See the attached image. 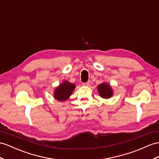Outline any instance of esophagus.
Returning a JSON list of instances; mask_svg holds the SVG:
<instances>
[{
  "instance_id": "34e87169",
  "label": "esophagus",
  "mask_w": 159,
  "mask_h": 159,
  "mask_svg": "<svg viewBox=\"0 0 159 159\" xmlns=\"http://www.w3.org/2000/svg\"><path fill=\"white\" fill-rule=\"evenodd\" d=\"M83 85H84V86H89V85H90V82L88 81V82H87V83H83Z\"/></svg>"
}]
</instances>
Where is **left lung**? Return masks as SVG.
<instances>
[{"mask_svg": "<svg viewBox=\"0 0 159 159\" xmlns=\"http://www.w3.org/2000/svg\"><path fill=\"white\" fill-rule=\"evenodd\" d=\"M99 94L104 99H109L113 96V91L110 85L106 83H103L97 86Z\"/></svg>", "mask_w": 159, "mask_h": 159, "instance_id": "1", "label": "left lung"}]
</instances>
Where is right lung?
Segmentation results:
<instances>
[{
  "instance_id": "obj_1",
  "label": "right lung",
  "mask_w": 159,
  "mask_h": 159,
  "mask_svg": "<svg viewBox=\"0 0 159 159\" xmlns=\"http://www.w3.org/2000/svg\"><path fill=\"white\" fill-rule=\"evenodd\" d=\"M75 89V84L70 83L67 80H64L62 84L55 89L54 93V98L59 101H66L72 95Z\"/></svg>"
}]
</instances>
